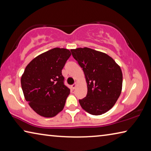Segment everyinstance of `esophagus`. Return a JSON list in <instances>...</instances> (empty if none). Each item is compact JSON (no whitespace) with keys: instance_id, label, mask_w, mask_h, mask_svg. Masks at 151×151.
<instances>
[{"instance_id":"1","label":"esophagus","mask_w":151,"mask_h":151,"mask_svg":"<svg viewBox=\"0 0 151 151\" xmlns=\"http://www.w3.org/2000/svg\"><path fill=\"white\" fill-rule=\"evenodd\" d=\"M76 85H77V84H76V83L73 84V85H71V88H72L73 89H75L76 87Z\"/></svg>"}]
</instances>
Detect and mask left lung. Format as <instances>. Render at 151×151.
<instances>
[{
  "label": "left lung",
  "instance_id": "1",
  "mask_svg": "<svg viewBox=\"0 0 151 151\" xmlns=\"http://www.w3.org/2000/svg\"><path fill=\"white\" fill-rule=\"evenodd\" d=\"M70 51L83 68L87 83V94L79 100L81 107L93 115L105 113L121 93V67L108 55L91 48H78Z\"/></svg>",
  "mask_w": 151,
  "mask_h": 151
}]
</instances>
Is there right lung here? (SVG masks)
I'll return each mask as SVG.
<instances>
[{
  "label": "right lung",
  "instance_id": "1",
  "mask_svg": "<svg viewBox=\"0 0 151 151\" xmlns=\"http://www.w3.org/2000/svg\"><path fill=\"white\" fill-rule=\"evenodd\" d=\"M69 50L55 48L37 56L21 77L24 98L39 115L53 117L65 106L70 89L64 84L62 70L70 57Z\"/></svg>",
  "mask_w": 151,
  "mask_h": 151
}]
</instances>
